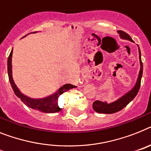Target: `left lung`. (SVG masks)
Masks as SVG:
<instances>
[{
    "mask_svg": "<svg viewBox=\"0 0 151 151\" xmlns=\"http://www.w3.org/2000/svg\"><path fill=\"white\" fill-rule=\"evenodd\" d=\"M118 33L119 34L120 38H122L123 40H129L131 42H133L131 37L123 31L119 30ZM139 47V46H138ZM139 63H140V70L139 72V76L137 78V83H136L135 86L133 87V89L130 90L129 92H127L126 95L122 96L121 98L116 100V101L111 102V103L108 104L107 102H103L101 101H95L93 102V109L95 110L96 112L99 113H105V114H111L117 112V111L122 110L124 107H126L132 100L136 97L137 93L139 90V87H140V82H141L142 74H143V63L141 60V52L139 48Z\"/></svg>",
    "mask_w": 151,
    "mask_h": 151,
    "instance_id": "1",
    "label": "left lung"
}]
</instances>
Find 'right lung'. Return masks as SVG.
I'll return each mask as SVG.
<instances>
[{
	"instance_id": "right-lung-1",
	"label": "right lung",
	"mask_w": 151,
	"mask_h": 151,
	"mask_svg": "<svg viewBox=\"0 0 151 151\" xmlns=\"http://www.w3.org/2000/svg\"><path fill=\"white\" fill-rule=\"evenodd\" d=\"M12 52H13V50H12V52H11L8 58V73L10 83H11L12 89L14 91L16 96L18 97L24 105H26L28 107L32 108V109L42 111V112H45V113H54V112H57V111H60L61 109L59 107L58 105V98L63 93L69 91L71 88H76V86L72 85L70 84H64L60 88H59L58 91H56L54 94H52V95H50V96L46 97V98H43V99H31V98H29V97L26 96V95H23L22 93L19 91V89L17 88L16 84H14V80L12 78Z\"/></svg>"
}]
</instances>
